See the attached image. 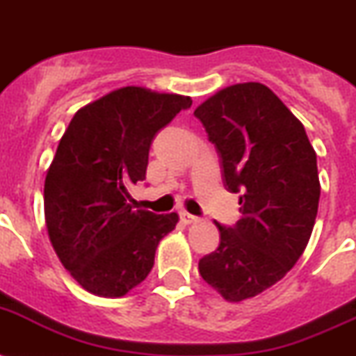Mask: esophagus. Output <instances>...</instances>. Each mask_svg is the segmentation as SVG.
<instances>
[{"mask_svg": "<svg viewBox=\"0 0 356 356\" xmlns=\"http://www.w3.org/2000/svg\"><path fill=\"white\" fill-rule=\"evenodd\" d=\"M180 220L184 222V224H196L198 222V216H195V214H189L185 213V211H181L180 213Z\"/></svg>", "mask_w": 356, "mask_h": 356, "instance_id": "esophagus-1", "label": "esophagus"}]
</instances>
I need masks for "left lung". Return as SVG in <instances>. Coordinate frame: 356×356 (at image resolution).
<instances>
[{
  "mask_svg": "<svg viewBox=\"0 0 356 356\" xmlns=\"http://www.w3.org/2000/svg\"><path fill=\"white\" fill-rule=\"evenodd\" d=\"M220 158L229 193H240L242 218L214 222L220 243L198 271L229 302L275 286L302 257L318 211L316 152L305 129L262 83H238L195 111Z\"/></svg>",
  "mask_w": 356,
  "mask_h": 356,
  "instance_id": "1",
  "label": "left lung"
}]
</instances>
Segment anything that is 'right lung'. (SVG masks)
<instances>
[{
	"label": "right lung",
	"mask_w": 356,
	"mask_h": 356,
	"mask_svg": "<svg viewBox=\"0 0 356 356\" xmlns=\"http://www.w3.org/2000/svg\"><path fill=\"white\" fill-rule=\"evenodd\" d=\"M191 98L123 87L70 120L45 178L52 248L79 286L118 298L147 278L178 214L134 211L129 187L145 180L156 132Z\"/></svg>",
	"instance_id": "right-lung-1"
}]
</instances>
